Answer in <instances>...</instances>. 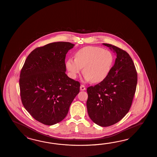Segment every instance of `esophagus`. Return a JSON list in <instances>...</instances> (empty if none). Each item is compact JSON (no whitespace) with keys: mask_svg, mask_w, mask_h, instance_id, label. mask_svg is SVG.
<instances>
[{"mask_svg":"<svg viewBox=\"0 0 157 157\" xmlns=\"http://www.w3.org/2000/svg\"><path fill=\"white\" fill-rule=\"evenodd\" d=\"M80 89H81V90L82 91L86 90L85 86L83 85H81V87H80Z\"/></svg>","mask_w":157,"mask_h":157,"instance_id":"34e87169","label":"esophagus"}]
</instances>
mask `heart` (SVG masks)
I'll return each instance as SVG.
<instances>
[{
  "mask_svg": "<svg viewBox=\"0 0 157 157\" xmlns=\"http://www.w3.org/2000/svg\"><path fill=\"white\" fill-rule=\"evenodd\" d=\"M114 61L113 54L109 50L98 47L82 48L75 54V59H69L66 67L72 78H76L83 68L86 80L100 83L109 75Z\"/></svg>",
  "mask_w": 157,
  "mask_h": 157,
  "instance_id": "1",
  "label": "heart"
}]
</instances>
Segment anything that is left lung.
I'll use <instances>...</instances> for the list:
<instances>
[{
  "instance_id": "1",
  "label": "left lung",
  "mask_w": 157,
  "mask_h": 157,
  "mask_svg": "<svg viewBox=\"0 0 157 157\" xmlns=\"http://www.w3.org/2000/svg\"><path fill=\"white\" fill-rule=\"evenodd\" d=\"M116 53L109 75L100 83L87 87L86 105L94 123L108 127L117 123L129 110L135 95L138 75L133 60L126 51L103 44Z\"/></svg>"
}]
</instances>
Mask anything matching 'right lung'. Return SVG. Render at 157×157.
<instances>
[{
    "instance_id": "add662e5",
    "label": "right lung",
    "mask_w": 157,
    "mask_h": 157,
    "mask_svg": "<svg viewBox=\"0 0 157 157\" xmlns=\"http://www.w3.org/2000/svg\"><path fill=\"white\" fill-rule=\"evenodd\" d=\"M75 45L48 44L34 49L26 58L19 78L21 98L34 119L48 125L66 117L81 84L66 74L65 58Z\"/></svg>"
}]
</instances>
